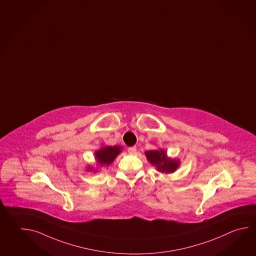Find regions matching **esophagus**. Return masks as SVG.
<instances>
[{
	"mask_svg": "<svg viewBox=\"0 0 256 256\" xmlns=\"http://www.w3.org/2000/svg\"><path fill=\"white\" fill-rule=\"evenodd\" d=\"M136 152V146H131L128 148V153L130 154V155H134Z\"/></svg>",
	"mask_w": 256,
	"mask_h": 256,
	"instance_id": "obj_1",
	"label": "esophagus"
}]
</instances>
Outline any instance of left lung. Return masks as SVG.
Instances as JSON below:
<instances>
[{
  "label": "left lung",
  "instance_id": "8db88e82",
  "mask_svg": "<svg viewBox=\"0 0 256 256\" xmlns=\"http://www.w3.org/2000/svg\"><path fill=\"white\" fill-rule=\"evenodd\" d=\"M148 162L152 166L156 168L158 172L170 174L176 172L178 168H180V162L178 158H172L168 156L167 153L162 148L154 150H146L145 152Z\"/></svg>",
  "mask_w": 256,
  "mask_h": 256
}]
</instances>
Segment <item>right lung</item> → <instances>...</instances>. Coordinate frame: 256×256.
<instances>
[{"label":"right lung","mask_w":256,"mask_h":256,"mask_svg":"<svg viewBox=\"0 0 256 256\" xmlns=\"http://www.w3.org/2000/svg\"><path fill=\"white\" fill-rule=\"evenodd\" d=\"M122 152V146H104L100 148L98 150L94 152V158L96 162L98 168L108 167L112 162L115 160L116 158L120 155ZM98 168L92 167V166H88L86 170L88 172H96Z\"/></svg>","instance_id":"1"}]
</instances>
